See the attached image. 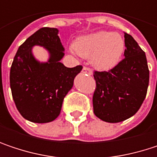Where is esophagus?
<instances>
[{
	"label": "esophagus",
	"mask_w": 157,
	"mask_h": 157,
	"mask_svg": "<svg viewBox=\"0 0 157 157\" xmlns=\"http://www.w3.org/2000/svg\"><path fill=\"white\" fill-rule=\"evenodd\" d=\"M82 73L83 74H87L89 75H93V71L90 68H88V67H83L82 68Z\"/></svg>",
	"instance_id": "obj_1"
}]
</instances>
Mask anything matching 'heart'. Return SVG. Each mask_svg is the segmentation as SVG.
Returning a JSON list of instances; mask_svg holds the SVG:
<instances>
[{
	"mask_svg": "<svg viewBox=\"0 0 157 157\" xmlns=\"http://www.w3.org/2000/svg\"><path fill=\"white\" fill-rule=\"evenodd\" d=\"M72 51L83 58H90L96 69L108 71L121 61L124 52V40L119 33L97 32L79 37Z\"/></svg>",
	"mask_w": 157,
	"mask_h": 157,
	"instance_id": "1",
	"label": "heart"
}]
</instances>
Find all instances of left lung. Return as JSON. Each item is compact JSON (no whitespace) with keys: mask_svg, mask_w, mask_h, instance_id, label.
Masks as SVG:
<instances>
[{"mask_svg":"<svg viewBox=\"0 0 157 157\" xmlns=\"http://www.w3.org/2000/svg\"><path fill=\"white\" fill-rule=\"evenodd\" d=\"M124 45V58L115 67L94 74V113L107 123H119L136 114L147 93L149 70L145 53L126 33Z\"/></svg>","mask_w":157,"mask_h":157,"instance_id":"8db88e82","label":"left lung"}]
</instances>
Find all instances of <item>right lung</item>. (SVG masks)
I'll list each match as a JSON object with an SVG mask.
<instances>
[{"mask_svg":"<svg viewBox=\"0 0 157 157\" xmlns=\"http://www.w3.org/2000/svg\"><path fill=\"white\" fill-rule=\"evenodd\" d=\"M58 29L44 27L31 35L16 52L10 72V85L16 107L23 118L44 124L55 120L61 113L63 101L74 85L82 66L65 67L60 61L64 48ZM45 48L50 57L40 63L31 49Z\"/></svg>","mask_w":157,"mask_h":157,"instance_id":"obj_1","label":"right lung"}]
</instances>
